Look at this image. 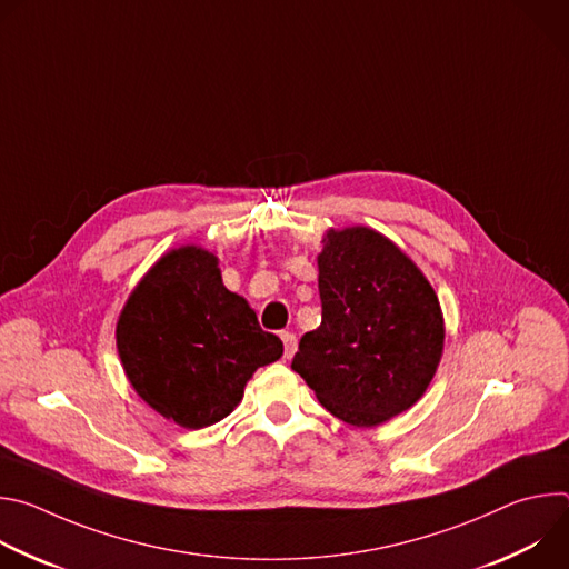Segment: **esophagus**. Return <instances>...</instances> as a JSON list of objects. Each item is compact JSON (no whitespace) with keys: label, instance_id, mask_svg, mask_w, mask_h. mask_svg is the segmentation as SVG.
<instances>
[{"label":"esophagus","instance_id":"esophagus-1","mask_svg":"<svg viewBox=\"0 0 569 569\" xmlns=\"http://www.w3.org/2000/svg\"><path fill=\"white\" fill-rule=\"evenodd\" d=\"M281 340H283V356L292 358L295 351H297V338L286 331V333H281Z\"/></svg>","mask_w":569,"mask_h":569}]
</instances>
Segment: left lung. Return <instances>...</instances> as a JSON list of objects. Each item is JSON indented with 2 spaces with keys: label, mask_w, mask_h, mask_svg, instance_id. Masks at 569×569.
Returning a JSON list of instances; mask_svg holds the SVG:
<instances>
[{
  "label": "left lung",
  "mask_w": 569,
  "mask_h": 569,
  "mask_svg": "<svg viewBox=\"0 0 569 569\" xmlns=\"http://www.w3.org/2000/svg\"><path fill=\"white\" fill-rule=\"evenodd\" d=\"M321 246V323L301 338L292 369L333 417L376 428L408 412L437 373L446 340L439 297L371 227H331Z\"/></svg>",
  "instance_id": "1"
}]
</instances>
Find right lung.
<instances>
[{
    "mask_svg": "<svg viewBox=\"0 0 569 569\" xmlns=\"http://www.w3.org/2000/svg\"><path fill=\"white\" fill-rule=\"evenodd\" d=\"M126 378L150 408L189 430L229 417L259 367L283 356L248 299L224 288L218 257L182 246L141 277L117 319Z\"/></svg>",
    "mask_w": 569,
    "mask_h": 569,
    "instance_id": "1",
    "label": "right lung"
}]
</instances>
